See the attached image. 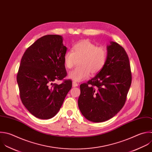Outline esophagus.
Returning <instances> with one entry per match:
<instances>
[{
  "mask_svg": "<svg viewBox=\"0 0 152 152\" xmlns=\"http://www.w3.org/2000/svg\"><path fill=\"white\" fill-rule=\"evenodd\" d=\"M72 86H73V87H76V86H78V84L76 82H73Z\"/></svg>",
  "mask_w": 152,
  "mask_h": 152,
  "instance_id": "obj_1",
  "label": "esophagus"
}]
</instances>
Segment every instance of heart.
Returning <instances> with one entry per match:
<instances>
[{
  "label": "heart",
  "instance_id": "heart-1",
  "mask_svg": "<svg viewBox=\"0 0 152 152\" xmlns=\"http://www.w3.org/2000/svg\"><path fill=\"white\" fill-rule=\"evenodd\" d=\"M79 67L70 71L68 77L75 82H80L86 79L89 73L95 75L102 70L107 60L106 49L89 40H82L73 47V51L67 50L64 55V66L72 69L76 60H79Z\"/></svg>",
  "mask_w": 152,
  "mask_h": 152
}]
</instances>
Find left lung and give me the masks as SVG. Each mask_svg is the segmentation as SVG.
<instances>
[{"mask_svg": "<svg viewBox=\"0 0 152 152\" xmlns=\"http://www.w3.org/2000/svg\"><path fill=\"white\" fill-rule=\"evenodd\" d=\"M107 50L104 67L87 83L80 85L79 110L93 122H103L115 116L125 104L131 84L129 58L124 48L110 41Z\"/></svg>", "mask_w": 152, "mask_h": 152, "instance_id": "obj_1", "label": "left lung"}]
</instances>
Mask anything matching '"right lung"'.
<instances>
[{
	"label": "right lung",
	"mask_w": 152,
	"mask_h": 152,
	"mask_svg": "<svg viewBox=\"0 0 152 152\" xmlns=\"http://www.w3.org/2000/svg\"><path fill=\"white\" fill-rule=\"evenodd\" d=\"M61 36L49 34L37 39L24 53L17 80L21 102L28 111L41 119H49L59 112L72 82L66 80L64 55L67 47Z\"/></svg>",
	"instance_id": "obj_1"
}]
</instances>
